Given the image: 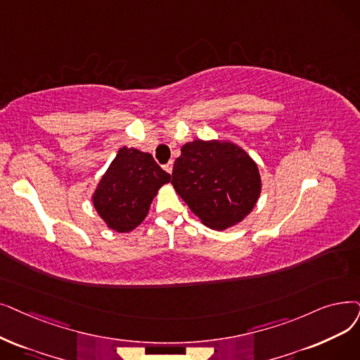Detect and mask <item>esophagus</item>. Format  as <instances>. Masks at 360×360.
Listing matches in <instances>:
<instances>
[{
  "label": "esophagus",
  "mask_w": 360,
  "mask_h": 360,
  "mask_svg": "<svg viewBox=\"0 0 360 360\" xmlns=\"http://www.w3.org/2000/svg\"><path fill=\"white\" fill-rule=\"evenodd\" d=\"M163 169L167 172V174H172V169H174V163H172V162L166 163V165L163 166Z\"/></svg>",
  "instance_id": "obj_1"
}]
</instances>
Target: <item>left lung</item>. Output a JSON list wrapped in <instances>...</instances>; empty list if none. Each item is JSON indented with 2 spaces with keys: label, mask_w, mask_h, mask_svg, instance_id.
I'll list each match as a JSON object with an SVG mask.
<instances>
[{
  "label": "left lung",
  "mask_w": 360,
  "mask_h": 360,
  "mask_svg": "<svg viewBox=\"0 0 360 360\" xmlns=\"http://www.w3.org/2000/svg\"><path fill=\"white\" fill-rule=\"evenodd\" d=\"M172 185L201 222L217 231L241 222L262 188L259 169L244 150L201 139L181 148Z\"/></svg>",
  "instance_id": "1"
}]
</instances>
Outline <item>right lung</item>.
<instances>
[{
	"instance_id": "obj_1",
	"label": "right lung",
	"mask_w": 360,
	"mask_h": 360,
	"mask_svg": "<svg viewBox=\"0 0 360 360\" xmlns=\"http://www.w3.org/2000/svg\"><path fill=\"white\" fill-rule=\"evenodd\" d=\"M169 181L151 154L123 147L94 193V207L108 228L129 232L144 221L153 198Z\"/></svg>"
}]
</instances>
